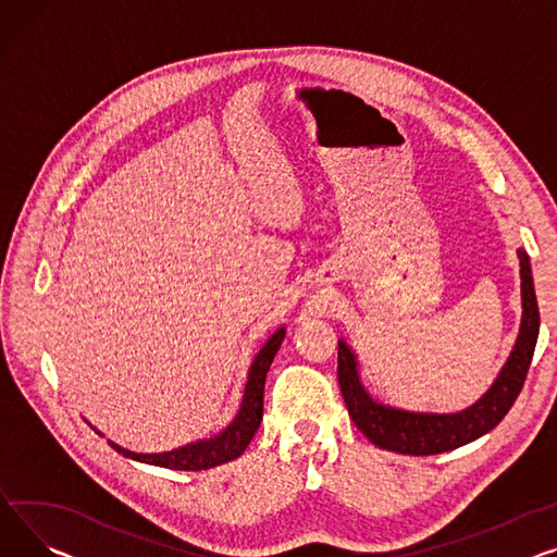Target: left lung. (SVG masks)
Here are the masks:
<instances>
[{
  "label": "left lung",
  "instance_id": "8db88e82",
  "mask_svg": "<svg viewBox=\"0 0 557 557\" xmlns=\"http://www.w3.org/2000/svg\"><path fill=\"white\" fill-rule=\"evenodd\" d=\"M517 257H520L522 277L520 333H517L512 351L495 383L484 396L461 412H410L376 400L360 381L356 351L345 341H338V383L343 398L347 403L351 421L374 446L414 457L450 453L488 434L508 414L515 398L520 396L524 387L540 333V311L529 255L520 248Z\"/></svg>",
  "mask_w": 557,
  "mask_h": 557
}]
</instances>
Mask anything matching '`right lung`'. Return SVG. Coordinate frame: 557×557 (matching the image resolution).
<instances>
[{"label": "right lung", "mask_w": 557, "mask_h": 557, "mask_svg": "<svg viewBox=\"0 0 557 557\" xmlns=\"http://www.w3.org/2000/svg\"><path fill=\"white\" fill-rule=\"evenodd\" d=\"M286 336V326H280L273 336L264 343V347L259 349V354L252 358L250 369H248V381L244 387V398L239 405V412L235 419L221 430L219 434L210 438H199L195 443H185L181 448H174L170 453H132L114 441H107L111 448H114L119 455L140 461V463H150L159 468H170V470H208L221 463H228L244 455L248 448L250 438L255 436L259 423H262L264 414V383L267 374L271 369V362ZM96 430V428H94ZM100 436L102 432L96 430Z\"/></svg>", "instance_id": "add662e5"}]
</instances>
